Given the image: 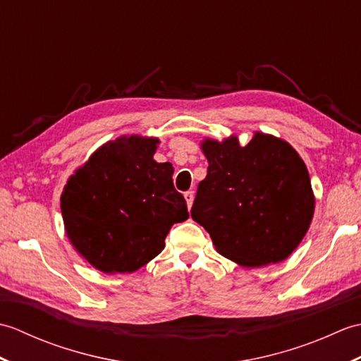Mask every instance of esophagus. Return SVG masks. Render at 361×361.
Listing matches in <instances>:
<instances>
[{
	"mask_svg": "<svg viewBox=\"0 0 361 361\" xmlns=\"http://www.w3.org/2000/svg\"><path fill=\"white\" fill-rule=\"evenodd\" d=\"M185 198H186L188 208H190V206H192V202H194V192H192V190H188V192H185Z\"/></svg>",
	"mask_w": 361,
	"mask_h": 361,
	"instance_id": "1",
	"label": "esophagus"
}]
</instances>
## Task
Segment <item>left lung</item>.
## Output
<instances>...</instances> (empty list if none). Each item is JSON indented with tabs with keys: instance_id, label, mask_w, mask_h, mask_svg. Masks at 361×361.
<instances>
[{
	"instance_id": "obj_1",
	"label": "left lung",
	"mask_w": 361,
	"mask_h": 361,
	"mask_svg": "<svg viewBox=\"0 0 361 361\" xmlns=\"http://www.w3.org/2000/svg\"><path fill=\"white\" fill-rule=\"evenodd\" d=\"M208 175L198 183L190 216L209 233L221 256L242 267L287 259L312 224L315 197L298 152L279 137L256 132L204 140Z\"/></svg>"
}]
</instances>
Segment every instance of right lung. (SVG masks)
I'll return each instance as SVG.
<instances>
[{"label":"right lung","mask_w":361,"mask_h":361,"mask_svg":"<svg viewBox=\"0 0 361 361\" xmlns=\"http://www.w3.org/2000/svg\"><path fill=\"white\" fill-rule=\"evenodd\" d=\"M157 137L121 136L70 176L60 197L73 247L104 273H133L157 257L173 224L189 217Z\"/></svg>","instance_id":"obj_1"}]
</instances>
